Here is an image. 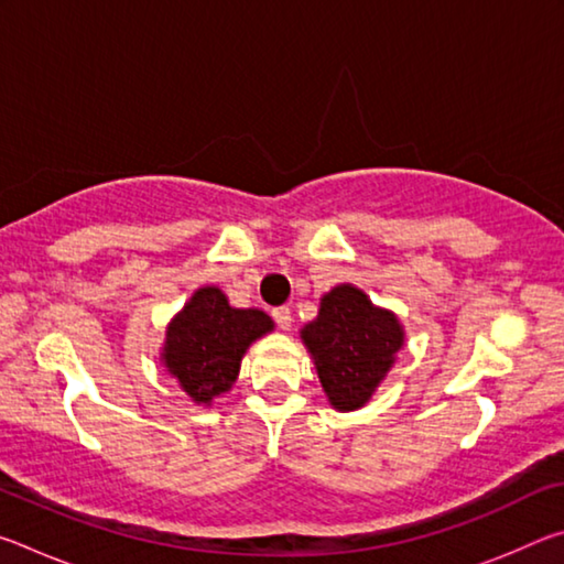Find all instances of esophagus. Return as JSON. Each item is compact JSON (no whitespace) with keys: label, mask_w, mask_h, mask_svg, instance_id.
I'll return each mask as SVG.
<instances>
[{"label":"esophagus","mask_w":564,"mask_h":564,"mask_svg":"<svg viewBox=\"0 0 564 564\" xmlns=\"http://www.w3.org/2000/svg\"><path fill=\"white\" fill-rule=\"evenodd\" d=\"M273 318H275V323H279L281 330H289L291 323H293L289 305H281V308H273Z\"/></svg>","instance_id":"34e87169"}]
</instances>
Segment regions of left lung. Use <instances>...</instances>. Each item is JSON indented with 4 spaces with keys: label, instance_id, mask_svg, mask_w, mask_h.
Segmentation results:
<instances>
[{
    "label": "left lung",
    "instance_id": "left-lung-1",
    "mask_svg": "<svg viewBox=\"0 0 564 564\" xmlns=\"http://www.w3.org/2000/svg\"><path fill=\"white\" fill-rule=\"evenodd\" d=\"M301 340L328 403L348 413L366 405L395 366L405 328L358 285L338 283L321 295L318 316L301 328Z\"/></svg>",
    "mask_w": 564,
    "mask_h": 564
}]
</instances>
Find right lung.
<instances>
[{
    "instance_id": "obj_1",
    "label": "right lung",
    "mask_w": 564,
    "mask_h": 564,
    "mask_svg": "<svg viewBox=\"0 0 564 564\" xmlns=\"http://www.w3.org/2000/svg\"><path fill=\"white\" fill-rule=\"evenodd\" d=\"M273 328L269 313L234 308L218 285H202L169 321L159 360L196 405H212L236 383L246 350Z\"/></svg>"
}]
</instances>
